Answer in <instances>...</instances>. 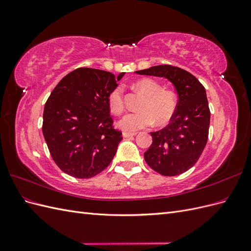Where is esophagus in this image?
<instances>
[{"label": "esophagus", "mask_w": 251, "mask_h": 251, "mask_svg": "<svg viewBox=\"0 0 251 251\" xmlns=\"http://www.w3.org/2000/svg\"><path fill=\"white\" fill-rule=\"evenodd\" d=\"M135 135H136V133H126V132L123 133L124 138H130V137H133V136H135Z\"/></svg>", "instance_id": "obj_1"}]
</instances>
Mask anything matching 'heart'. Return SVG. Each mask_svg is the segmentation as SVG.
Wrapping results in <instances>:
<instances>
[{"instance_id": "obj_1", "label": "heart", "mask_w": 251, "mask_h": 251, "mask_svg": "<svg viewBox=\"0 0 251 251\" xmlns=\"http://www.w3.org/2000/svg\"><path fill=\"white\" fill-rule=\"evenodd\" d=\"M135 89L142 93L144 98L140 112L127 113L118 121V126L124 132L134 133L141 128L148 127L154 123L157 126L168 124L174 116L177 107V98L171 90L162 89L159 83L153 79H140L134 85ZM110 110L120 114L125 109L123 88L117 86L114 88L108 96Z\"/></svg>"}]
</instances>
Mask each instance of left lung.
Masks as SVG:
<instances>
[{"label": "left lung", "mask_w": 251, "mask_h": 251, "mask_svg": "<svg viewBox=\"0 0 251 251\" xmlns=\"http://www.w3.org/2000/svg\"><path fill=\"white\" fill-rule=\"evenodd\" d=\"M140 75L169 79L178 94L171 124L151 132L153 143L144 153L147 163L163 176H177L198 161L208 138L210 112L206 91L193 74L171 65L136 71Z\"/></svg>", "instance_id": "8db88e82"}]
</instances>
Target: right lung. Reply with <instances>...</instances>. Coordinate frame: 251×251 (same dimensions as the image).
<instances>
[{"instance_id":"obj_1","label":"right lung","mask_w":251,"mask_h":251,"mask_svg":"<svg viewBox=\"0 0 251 251\" xmlns=\"http://www.w3.org/2000/svg\"><path fill=\"white\" fill-rule=\"evenodd\" d=\"M124 75L78 68L51 92L44 108L43 135L64 173L87 179L113 160L123 136L113 128L108 96Z\"/></svg>"}]
</instances>
